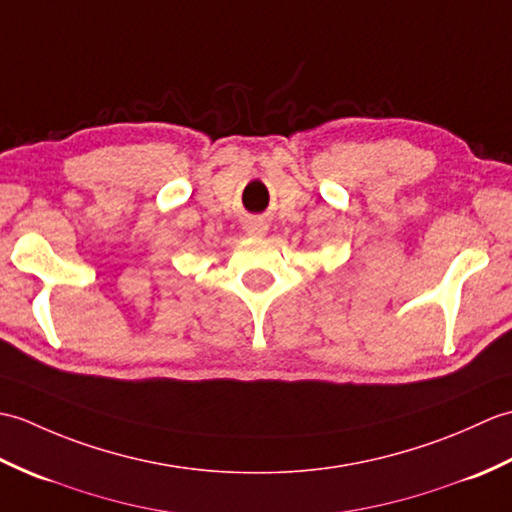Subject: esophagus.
I'll return each mask as SVG.
<instances>
[{"mask_svg":"<svg viewBox=\"0 0 512 512\" xmlns=\"http://www.w3.org/2000/svg\"><path fill=\"white\" fill-rule=\"evenodd\" d=\"M244 233L250 237H264L268 233V222L262 217H248L244 224Z\"/></svg>","mask_w":512,"mask_h":512,"instance_id":"obj_1","label":"esophagus"}]
</instances>
